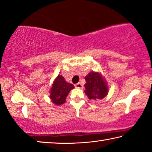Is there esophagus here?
Masks as SVG:
<instances>
[{
	"instance_id": "1",
	"label": "esophagus",
	"mask_w": 152,
	"mask_h": 152,
	"mask_svg": "<svg viewBox=\"0 0 152 152\" xmlns=\"http://www.w3.org/2000/svg\"><path fill=\"white\" fill-rule=\"evenodd\" d=\"M75 87H76V88H79V89H83V85L81 84L80 83H78L77 84L75 85Z\"/></svg>"
}]
</instances>
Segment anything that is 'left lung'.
<instances>
[{"label":"left lung","instance_id":"8db88e82","mask_svg":"<svg viewBox=\"0 0 152 152\" xmlns=\"http://www.w3.org/2000/svg\"><path fill=\"white\" fill-rule=\"evenodd\" d=\"M85 79V92L89 99L101 100L107 95L108 87L105 80L98 72H90Z\"/></svg>","mask_w":152,"mask_h":152}]
</instances>
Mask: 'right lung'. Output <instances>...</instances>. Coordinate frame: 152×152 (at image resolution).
Returning <instances> with one entry per match:
<instances>
[{"mask_svg": "<svg viewBox=\"0 0 152 152\" xmlns=\"http://www.w3.org/2000/svg\"><path fill=\"white\" fill-rule=\"evenodd\" d=\"M74 88V86L73 85L67 83L63 76L58 75L56 78L51 88V100L57 105L63 104L65 102L68 94Z\"/></svg>", "mask_w": 152, "mask_h": 152, "instance_id": "obj_1", "label": "right lung"}]
</instances>
